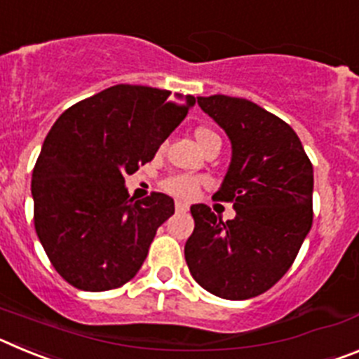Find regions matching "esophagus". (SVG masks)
<instances>
[{
	"instance_id": "esophagus-1",
	"label": "esophagus",
	"mask_w": 359,
	"mask_h": 359,
	"mask_svg": "<svg viewBox=\"0 0 359 359\" xmlns=\"http://www.w3.org/2000/svg\"><path fill=\"white\" fill-rule=\"evenodd\" d=\"M187 210H189V207H187L185 203H180V201L176 203V212H187Z\"/></svg>"
}]
</instances>
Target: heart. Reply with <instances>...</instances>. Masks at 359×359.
<instances>
[{
  "label": "heart",
  "mask_w": 359,
  "mask_h": 359,
  "mask_svg": "<svg viewBox=\"0 0 359 359\" xmlns=\"http://www.w3.org/2000/svg\"><path fill=\"white\" fill-rule=\"evenodd\" d=\"M196 140L201 147L208 144L214 138H219L212 129L208 128H198L194 133ZM205 185V180L199 176H190V174H174V176H169L167 180H163L161 183V189L170 194L172 198L182 199V201H190V199H194L198 196L199 189Z\"/></svg>",
  "instance_id": "heart-1"
}]
</instances>
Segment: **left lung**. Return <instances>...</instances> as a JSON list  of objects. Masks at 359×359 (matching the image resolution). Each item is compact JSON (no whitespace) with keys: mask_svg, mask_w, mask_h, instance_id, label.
Returning <instances> with one entry per match:
<instances>
[{"mask_svg":"<svg viewBox=\"0 0 359 359\" xmlns=\"http://www.w3.org/2000/svg\"><path fill=\"white\" fill-rule=\"evenodd\" d=\"M198 104L231 142L214 199L233 203L236 217L224 223L207 205H192L185 261L208 293L246 300L284 277L309 233L313 165L290 123L261 106L226 95L198 97Z\"/></svg>","mask_w":359,"mask_h":359,"instance_id":"1","label":"left lung"}]
</instances>
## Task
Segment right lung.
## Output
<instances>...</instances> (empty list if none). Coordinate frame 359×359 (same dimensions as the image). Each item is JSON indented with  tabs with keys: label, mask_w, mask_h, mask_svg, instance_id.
Here are the masks:
<instances>
[{
	"label": "right lung",
	"mask_w": 359,
	"mask_h": 359,
	"mask_svg": "<svg viewBox=\"0 0 359 359\" xmlns=\"http://www.w3.org/2000/svg\"><path fill=\"white\" fill-rule=\"evenodd\" d=\"M196 98L116 84L66 109L44 140L32 174L34 224L50 262L82 291H109L144 264L174 201L129 198L126 176L154 158Z\"/></svg>",
	"instance_id": "right-lung-1"
}]
</instances>
